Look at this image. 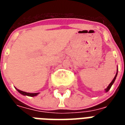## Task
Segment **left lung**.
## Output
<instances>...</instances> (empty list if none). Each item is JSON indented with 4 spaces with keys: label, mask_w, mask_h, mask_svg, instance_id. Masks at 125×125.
I'll return each instance as SVG.
<instances>
[{
    "label": "left lung",
    "mask_w": 125,
    "mask_h": 125,
    "mask_svg": "<svg viewBox=\"0 0 125 125\" xmlns=\"http://www.w3.org/2000/svg\"><path fill=\"white\" fill-rule=\"evenodd\" d=\"M116 76H117V73H116V76H115V78H114V79H113V81L110 82V84H109V85H108V86L107 88H106V90H106V92H108V90H109L110 89V88H111V86H112V85H113V83L115 82V80L116 77Z\"/></svg>",
    "instance_id": "left-lung-1"
}]
</instances>
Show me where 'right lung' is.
Instances as JSON below:
<instances>
[{"instance_id": "right-lung-1", "label": "right lung", "mask_w": 125, "mask_h": 125, "mask_svg": "<svg viewBox=\"0 0 125 125\" xmlns=\"http://www.w3.org/2000/svg\"><path fill=\"white\" fill-rule=\"evenodd\" d=\"M17 91L21 94H23V95H27V96H35L39 94V93H28V92L21 91L20 90H17Z\"/></svg>"}]
</instances>
